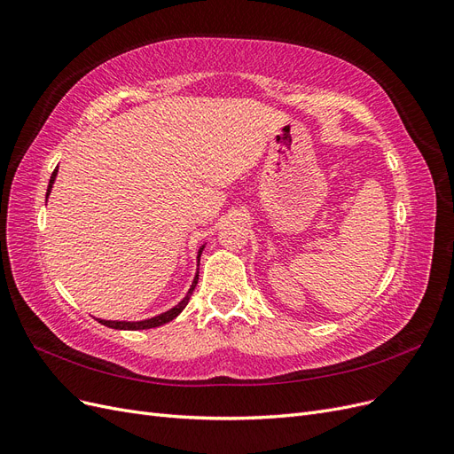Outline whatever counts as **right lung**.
Here are the masks:
<instances>
[{"label":"right lung","instance_id":"obj_1","mask_svg":"<svg viewBox=\"0 0 454 454\" xmlns=\"http://www.w3.org/2000/svg\"><path fill=\"white\" fill-rule=\"evenodd\" d=\"M57 170H59V167L54 168V172H52V176H51V182H49V189H47V197H49V193H51V187H52V182H54V177H57ZM202 250H204V246L202 248L199 250V261H200V254H202ZM197 280H199V272H197V277H195V282H193V286H191V290L187 292V295L180 301V303H177L174 309H170V310H167L164 314H160V316H155V318H149V320H142V322H112V320H100V324H104V325H107V327H114V329H149V327H159V325H162V324H167V322H170V320H174L177 314H180L184 309H185V305L189 303V299H191V294H193V290H195V286H197Z\"/></svg>","mask_w":454,"mask_h":454}]
</instances>
